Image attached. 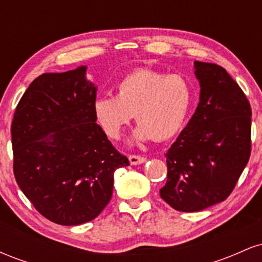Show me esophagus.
Listing matches in <instances>:
<instances>
[{"label": "esophagus", "mask_w": 262, "mask_h": 262, "mask_svg": "<svg viewBox=\"0 0 262 262\" xmlns=\"http://www.w3.org/2000/svg\"><path fill=\"white\" fill-rule=\"evenodd\" d=\"M128 159H129V162H130V165H140L146 161L145 158H143V156H139V155H129Z\"/></svg>", "instance_id": "obj_1"}]
</instances>
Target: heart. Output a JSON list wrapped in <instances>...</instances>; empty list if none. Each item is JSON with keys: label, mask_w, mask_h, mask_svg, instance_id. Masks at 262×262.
Instances as JSON below:
<instances>
[{"label": "heart", "mask_w": 262, "mask_h": 262, "mask_svg": "<svg viewBox=\"0 0 262 262\" xmlns=\"http://www.w3.org/2000/svg\"><path fill=\"white\" fill-rule=\"evenodd\" d=\"M116 96L103 95L93 101V116L110 139H118L134 118L132 141H165L181 132L192 104V87L179 74L165 75L140 69L117 83Z\"/></svg>", "instance_id": "b5f03b06"}]
</instances>
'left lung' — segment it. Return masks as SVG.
Returning a JSON list of instances; mask_svg holds the SVG:
<instances>
[{"label":"left lung","instance_id":"left-lung-1","mask_svg":"<svg viewBox=\"0 0 262 262\" xmlns=\"http://www.w3.org/2000/svg\"><path fill=\"white\" fill-rule=\"evenodd\" d=\"M200 102L166 152L160 196L180 212H200L231 193L251 151V108L222 66L194 61Z\"/></svg>","mask_w":262,"mask_h":262}]
</instances>
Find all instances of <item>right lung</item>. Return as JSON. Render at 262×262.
<instances>
[{
    "mask_svg": "<svg viewBox=\"0 0 262 262\" xmlns=\"http://www.w3.org/2000/svg\"><path fill=\"white\" fill-rule=\"evenodd\" d=\"M86 70L38 76L11 127L18 186L41 215L60 225L97 217L112 197L114 171L129 165L96 123L97 86Z\"/></svg>",
    "mask_w": 262,
    "mask_h": 262,
    "instance_id": "1",
    "label": "right lung"
}]
</instances>
